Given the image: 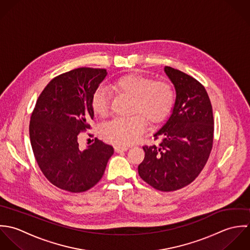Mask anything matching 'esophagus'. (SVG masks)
I'll return each instance as SVG.
<instances>
[{
	"mask_svg": "<svg viewBox=\"0 0 250 250\" xmlns=\"http://www.w3.org/2000/svg\"><path fill=\"white\" fill-rule=\"evenodd\" d=\"M128 150L127 147H122V146H115V150L117 152H122V151H125Z\"/></svg>",
	"mask_w": 250,
	"mask_h": 250,
	"instance_id": "esophagus-1",
	"label": "esophagus"
}]
</instances>
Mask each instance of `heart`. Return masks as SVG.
I'll return each mask as SVG.
<instances>
[{"instance_id":"1","label":"heart","mask_w":250,"mask_h":250,"mask_svg":"<svg viewBox=\"0 0 250 250\" xmlns=\"http://www.w3.org/2000/svg\"><path fill=\"white\" fill-rule=\"evenodd\" d=\"M113 89L120 95L131 100L129 119H116L109 123L104 130L105 138L119 146H127L138 140L145 129L147 121L150 125L163 122L170 114L175 101L172 85L165 80H153L148 76L129 74L121 77L113 84ZM92 107L101 118L109 113L110 96L99 88L93 95Z\"/></svg>"}]
</instances>
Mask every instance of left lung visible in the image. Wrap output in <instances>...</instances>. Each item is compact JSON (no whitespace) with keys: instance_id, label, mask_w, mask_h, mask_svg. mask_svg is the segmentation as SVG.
<instances>
[{"instance_id":"obj_1","label":"left lung","mask_w":250,"mask_h":250,"mask_svg":"<svg viewBox=\"0 0 250 250\" xmlns=\"http://www.w3.org/2000/svg\"><path fill=\"white\" fill-rule=\"evenodd\" d=\"M176 89L172 114L153 134L158 145L143 147L138 166L141 179L160 191H174L191 184L205 167L213 142L212 107L204 86L187 73L165 66Z\"/></svg>"}]
</instances>
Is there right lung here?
Masks as SVG:
<instances>
[{"instance_id":"obj_1","label":"right lung","mask_w":250,"mask_h":250,"mask_svg":"<svg viewBox=\"0 0 250 250\" xmlns=\"http://www.w3.org/2000/svg\"><path fill=\"white\" fill-rule=\"evenodd\" d=\"M107 75L106 69L79 67L53 78L37 100L30 121V139L36 160L55 187L84 192L102 178L114 153L98 138L79 147L80 132L91 128L92 98Z\"/></svg>"}]
</instances>
